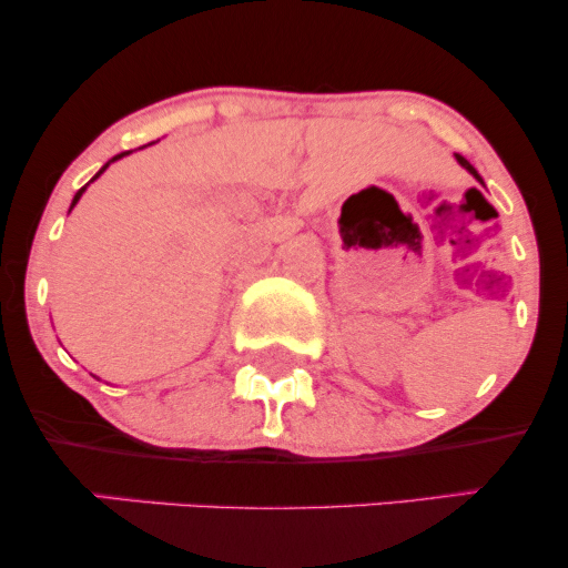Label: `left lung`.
Listing matches in <instances>:
<instances>
[{"instance_id": "8db88e82", "label": "left lung", "mask_w": 568, "mask_h": 568, "mask_svg": "<svg viewBox=\"0 0 568 568\" xmlns=\"http://www.w3.org/2000/svg\"><path fill=\"white\" fill-rule=\"evenodd\" d=\"M456 162H459V165H462V168H465V171H470V173L475 175V179H478V181H480V175H478V171H475V168H473V165H470V162H467L465 158H462V154H456ZM480 184H484V181H480Z\"/></svg>"}]
</instances>
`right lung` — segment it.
Masks as SVG:
<instances>
[{
  "instance_id": "obj_1",
  "label": "right lung",
  "mask_w": 568,
  "mask_h": 568,
  "mask_svg": "<svg viewBox=\"0 0 568 568\" xmlns=\"http://www.w3.org/2000/svg\"><path fill=\"white\" fill-rule=\"evenodd\" d=\"M122 154H128V152H122ZM122 154H116V158H114V160H120V158H122ZM114 160H112V162H114ZM106 168H109V162H106V165H103V168H101V173H103V171H106ZM101 173H98V175H101ZM98 175H95V179H98ZM82 192H84V186L80 189V192H77V194H74V202H71V207H74V205H77V200H80V197H82Z\"/></svg>"
}]
</instances>
